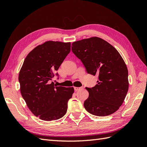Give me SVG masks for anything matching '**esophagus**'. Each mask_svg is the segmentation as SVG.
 <instances>
[{"label":"esophagus","mask_w":147,"mask_h":147,"mask_svg":"<svg viewBox=\"0 0 147 147\" xmlns=\"http://www.w3.org/2000/svg\"><path fill=\"white\" fill-rule=\"evenodd\" d=\"M82 87H74V90L75 91H78V90H80V89H82Z\"/></svg>","instance_id":"1"}]
</instances>
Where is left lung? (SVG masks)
I'll list each match as a JSON object with an SVG mask.
<instances>
[{
  "label": "left lung",
  "instance_id": "1",
  "mask_svg": "<svg viewBox=\"0 0 147 147\" xmlns=\"http://www.w3.org/2000/svg\"><path fill=\"white\" fill-rule=\"evenodd\" d=\"M72 51L88 74L98 75L99 81L91 88H86L88 98L84 107L89 113L105 117L116 112L128 91V70L118 51L107 42L91 37L75 42Z\"/></svg>",
  "mask_w": 147,
  "mask_h": 147
}]
</instances>
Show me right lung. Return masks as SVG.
I'll use <instances>...</instances> for the list:
<instances>
[{
    "instance_id": "1",
    "label": "right lung",
    "mask_w": 147,
    "mask_h": 147,
    "mask_svg": "<svg viewBox=\"0 0 147 147\" xmlns=\"http://www.w3.org/2000/svg\"><path fill=\"white\" fill-rule=\"evenodd\" d=\"M70 51V43L48 41L35 47L23 63L19 74L22 97L32 113L44 121L63 117L73 87L57 86L50 80Z\"/></svg>"
}]
</instances>
